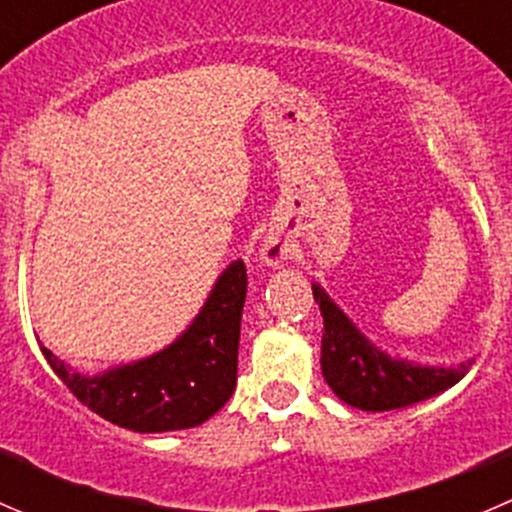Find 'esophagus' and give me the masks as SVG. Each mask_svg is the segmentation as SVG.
<instances>
[{"label": "esophagus", "instance_id": "1", "mask_svg": "<svg viewBox=\"0 0 512 512\" xmlns=\"http://www.w3.org/2000/svg\"><path fill=\"white\" fill-rule=\"evenodd\" d=\"M289 242L280 235H267L260 245V260L267 267H280L289 257Z\"/></svg>", "mask_w": 512, "mask_h": 512}]
</instances>
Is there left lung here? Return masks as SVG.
Masks as SVG:
<instances>
[{
  "label": "left lung",
  "instance_id": "left-lung-1",
  "mask_svg": "<svg viewBox=\"0 0 512 512\" xmlns=\"http://www.w3.org/2000/svg\"><path fill=\"white\" fill-rule=\"evenodd\" d=\"M314 302L324 317L322 374L329 389L361 411H394L414 406L451 389L471 369L473 359L458 366H426L391 356L376 347L339 304L312 282Z\"/></svg>",
  "mask_w": 512,
  "mask_h": 512
}]
</instances>
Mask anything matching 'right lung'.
Listing matches in <instances>:
<instances>
[{"label":"right lung","instance_id":"obj_1","mask_svg":"<svg viewBox=\"0 0 512 512\" xmlns=\"http://www.w3.org/2000/svg\"><path fill=\"white\" fill-rule=\"evenodd\" d=\"M245 262L220 272L183 334L160 352L101 374H81L41 347L54 374L94 414L138 433L183 431L218 414L235 391Z\"/></svg>","mask_w":512,"mask_h":512}]
</instances>
